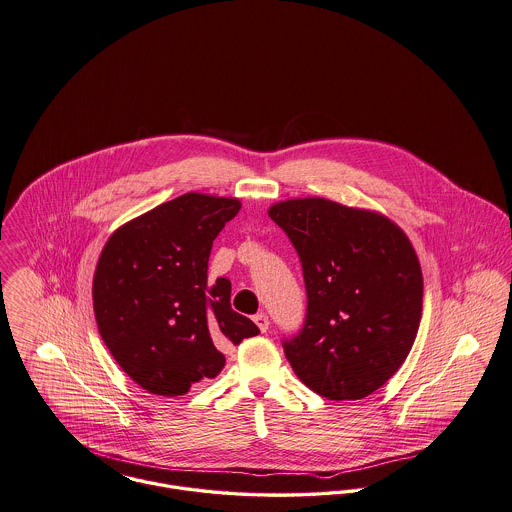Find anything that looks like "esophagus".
<instances>
[{"mask_svg": "<svg viewBox=\"0 0 512 512\" xmlns=\"http://www.w3.org/2000/svg\"><path fill=\"white\" fill-rule=\"evenodd\" d=\"M254 322H256V326L260 328V332H268V328H270V318H268V314H264V312L256 314V316H254Z\"/></svg>", "mask_w": 512, "mask_h": 512, "instance_id": "34e87169", "label": "esophagus"}]
</instances>
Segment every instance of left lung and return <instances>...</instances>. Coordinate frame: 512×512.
Returning <instances> with one entry per match:
<instances>
[{"label":"left lung","instance_id":"left-lung-1","mask_svg":"<svg viewBox=\"0 0 512 512\" xmlns=\"http://www.w3.org/2000/svg\"><path fill=\"white\" fill-rule=\"evenodd\" d=\"M268 215L293 242L307 320L285 357L310 390L361 400L402 367L419 330L423 275L408 235L386 215L326 200L277 202Z\"/></svg>","mask_w":512,"mask_h":512}]
</instances>
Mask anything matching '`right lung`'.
Listing matches in <instances>:
<instances>
[{
  "label": "right lung",
  "mask_w": 512,
  "mask_h": 512,
  "mask_svg": "<svg viewBox=\"0 0 512 512\" xmlns=\"http://www.w3.org/2000/svg\"><path fill=\"white\" fill-rule=\"evenodd\" d=\"M237 198L188 192L118 227L93 277L104 345L143 390L184 396L225 367L221 347L260 334L231 308V281H207L213 240Z\"/></svg>",
  "instance_id": "1"
}]
</instances>
